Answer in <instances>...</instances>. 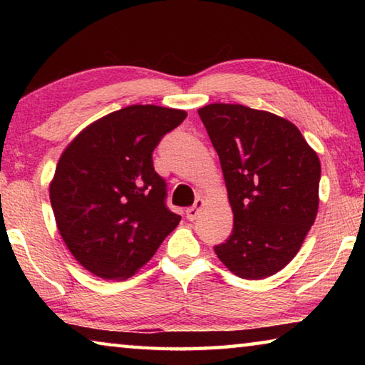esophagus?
Returning <instances> with one entry per match:
<instances>
[{"instance_id": "esophagus-1", "label": "esophagus", "mask_w": 365, "mask_h": 365, "mask_svg": "<svg viewBox=\"0 0 365 365\" xmlns=\"http://www.w3.org/2000/svg\"><path fill=\"white\" fill-rule=\"evenodd\" d=\"M202 206H205V201L197 197V200L195 201V205L187 209V219H188V220H195V219L197 217V214H200Z\"/></svg>"}]
</instances>
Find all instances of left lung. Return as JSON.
I'll return each instance as SVG.
<instances>
[{
    "mask_svg": "<svg viewBox=\"0 0 365 365\" xmlns=\"http://www.w3.org/2000/svg\"><path fill=\"white\" fill-rule=\"evenodd\" d=\"M220 159L233 230L214 246L235 275L277 274L298 255L319 209L320 160L298 127L267 110L214 103L197 110Z\"/></svg>",
    "mask_w": 365,
    "mask_h": 365,
    "instance_id": "obj_1",
    "label": "left lung"
}]
</instances>
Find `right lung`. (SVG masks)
Returning a JSON list of instances; mask_svg holds the SVG:
<instances>
[{"mask_svg": "<svg viewBox=\"0 0 365 365\" xmlns=\"http://www.w3.org/2000/svg\"><path fill=\"white\" fill-rule=\"evenodd\" d=\"M185 117L180 109L133 104L90 123L61 154L49 185L54 219L72 256L93 275L132 277L180 222L165 206L153 151Z\"/></svg>", "mask_w": 365, "mask_h": 365, "instance_id": "add662e5", "label": "right lung"}]
</instances>
